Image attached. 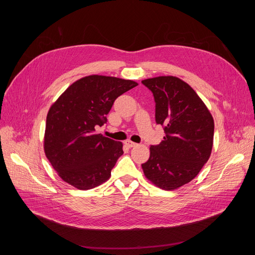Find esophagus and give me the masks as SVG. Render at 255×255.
<instances>
[{
  "label": "esophagus",
  "instance_id": "esophagus-1",
  "mask_svg": "<svg viewBox=\"0 0 255 255\" xmlns=\"http://www.w3.org/2000/svg\"><path fill=\"white\" fill-rule=\"evenodd\" d=\"M125 145H126L127 147L131 148V147H134V146H136L137 143H134V142H132V141H130V140H127V141H125Z\"/></svg>",
  "mask_w": 255,
  "mask_h": 255
}]
</instances>
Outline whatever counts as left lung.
<instances>
[{"instance_id":"left-lung-1","label":"left lung","mask_w":255,"mask_h":255,"mask_svg":"<svg viewBox=\"0 0 255 255\" xmlns=\"http://www.w3.org/2000/svg\"><path fill=\"white\" fill-rule=\"evenodd\" d=\"M142 84L153 94L155 121L165 136L151 145L149 159L141 166L156 187L176 190L194 179L209 160L214 119L193 88L176 77H156Z\"/></svg>"}]
</instances>
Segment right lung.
Returning <instances> with one entry per match:
<instances>
[{
    "instance_id": "add662e5",
    "label": "right lung",
    "mask_w": 255,
    "mask_h": 255,
    "mask_svg": "<svg viewBox=\"0 0 255 255\" xmlns=\"http://www.w3.org/2000/svg\"><path fill=\"white\" fill-rule=\"evenodd\" d=\"M138 86L134 81L88 76L70 85L50 107L44 152L65 183L90 190L105 183L123 154L122 142L96 132L115 100Z\"/></svg>"
}]
</instances>
